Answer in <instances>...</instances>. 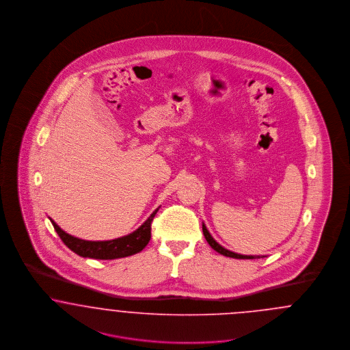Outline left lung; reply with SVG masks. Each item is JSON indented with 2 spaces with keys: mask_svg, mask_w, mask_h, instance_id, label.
<instances>
[{
  "mask_svg": "<svg viewBox=\"0 0 350 350\" xmlns=\"http://www.w3.org/2000/svg\"><path fill=\"white\" fill-rule=\"evenodd\" d=\"M202 231H203V234H204V237H206L207 243L210 244V247H211L213 250H217V253H220V254L226 256V257H232V258H239V260H252V258H260V256L254 257V256H245V254H239V253H234V252H231V250L223 248L220 244H217V241L214 240V237L210 234L208 230L206 228V226H204V224H202ZM262 257H264V256H262Z\"/></svg>",
  "mask_w": 350,
  "mask_h": 350,
  "instance_id": "8db88e82",
  "label": "left lung"
}]
</instances>
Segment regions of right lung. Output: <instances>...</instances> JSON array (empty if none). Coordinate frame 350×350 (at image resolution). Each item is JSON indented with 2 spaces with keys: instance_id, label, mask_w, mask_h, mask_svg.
I'll return each mask as SVG.
<instances>
[{
  "instance_id": "1",
  "label": "right lung",
  "mask_w": 350,
  "mask_h": 350,
  "mask_svg": "<svg viewBox=\"0 0 350 350\" xmlns=\"http://www.w3.org/2000/svg\"><path fill=\"white\" fill-rule=\"evenodd\" d=\"M159 208H156L150 217L133 233L122 236L114 240L106 241H89L63 231L52 219H50L55 231L60 236L63 243L76 254L96 260H114L139 253L147 247L150 240V223Z\"/></svg>"
}]
</instances>
